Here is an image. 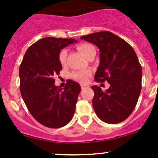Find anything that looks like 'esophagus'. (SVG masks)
Listing matches in <instances>:
<instances>
[{
    "label": "esophagus",
    "mask_w": 158,
    "mask_h": 158,
    "mask_svg": "<svg viewBox=\"0 0 158 158\" xmlns=\"http://www.w3.org/2000/svg\"><path fill=\"white\" fill-rule=\"evenodd\" d=\"M89 85H84V84H82V85H81V89H82V90H83V89H88L89 88Z\"/></svg>",
    "instance_id": "1"
}]
</instances>
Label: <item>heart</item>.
<instances>
[{"instance_id": "heart-1", "label": "heart", "mask_w": 158, "mask_h": 158, "mask_svg": "<svg viewBox=\"0 0 158 158\" xmlns=\"http://www.w3.org/2000/svg\"><path fill=\"white\" fill-rule=\"evenodd\" d=\"M78 49L80 51L81 53L83 56H85V57H88L92 52H95V49L92 44H86V43H84V44H80L78 45ZM66 57H67V49H63L60 50V53H59L58 58L59 61L61 63L62 65L65 64L66 61ZM90 76V72L89 71H79V72H74L71 74V77L73 79H74L75 80L78 81L79 82H85L88 79L89 76Z\"/></svg>"}]
</instances>
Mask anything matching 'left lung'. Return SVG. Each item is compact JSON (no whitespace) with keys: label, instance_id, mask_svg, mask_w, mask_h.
Segmentation results:
<instances>
[{"label":"left lung","instance_id":"obj_1","mask_svg":"<svg viewBox=\"0 0 158 158\" xmlns=\"http://www.w3.org/2000/svg\"><path fill=\"white\" fill-rule=\"evenodd\" d=\"M80 38L99 49L95 82L110 84L106 91L92 85L93 109L103 122L120 123L134 111L141 93L142 69L138 56L126 41L111 32H97Z\"/></svg>","mask_w":158,"mask_h":158}]
</instances>
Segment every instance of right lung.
Segmentation results:
<instances>
[{
	"label": "right lung",
	"instance_id": "1",
	"mask_svg": "<svg viewBox=\"0 0 158 158\" xmlns=\"http://www.w3.org/2000/svg\"><path fill=\"white\" fill-rule=\"evenodd\" d=\"M76 43L75 39L45 37L27 49L19 69L20 90L30 113L41 125L51 128L65 126L74 115L79 83L69 80L62 89L56 86L54 76L63 67L60 50Z\"/></svg>",
	"mask_w": 158,
	"mask_h": 158
}]
</instances>
